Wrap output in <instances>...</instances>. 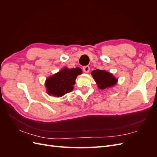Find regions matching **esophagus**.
<instances>
[{
    "instance_id": "esophagus-1",
    "label": "esophagus",
    "mask_w": 157,
    "mask_h": 157,
    "mask_svg": "<svg viewBox=\"0 0 157 157\" xmlns=\"http://www.w3.org/2000/svg\"><path fill=\"white\" fill-rule=\"evenodd\" d=\"M83 71H84L85 73H88L90 71V67L88 65H86V66H84L83 67Z\"/></svg>"
}]
</instances>
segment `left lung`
<instances>
[{
	"label": "left lung",
	"mask_w": 157,
	"mask_h": 157,
	"mask_svg": "<svg viewBox=\"0 0 157 157\" xmlns=\"http://www.w3.org/2000/svg\"><path fill=\"white\" fill-rule=\"evenodd\" d=\"M92 75L98 84V88L100 89L113 86L117 82V79L114 77L112 74L104 70H94L92 72Z\"/></svg>",
	"instance_id": "1"
}]
</instances>
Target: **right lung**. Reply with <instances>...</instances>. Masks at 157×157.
I'll return each mask as SVG.
<instances>
[{"label":"right lung","mask_w":157,"mask_h":157,"mask_svg":"<svg viewBox=\"0 0 157 157\" xmlns=\"http://www.w3.org/2000/svg\"><path fill=\"white\" fill-rule=\"evenodd\" d=\"M78 67L68 69L65 67L52 77L48 78L46 82L47 92L50 95L59 97L71 92L73 89L77 75L82 73Z\"/></svg>","instance_id":"1"}]
</instances>
